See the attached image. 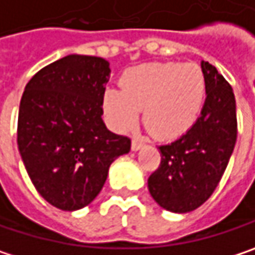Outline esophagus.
<instances>
[{
    "instance_id": "34e87169",
    "label": "esophagus",
    "mask_w": 255,
    "mask_h": 255,
    "mask_svg": "<svg viewBox=\"0 0 255 255\" xmlns=\"http://www.w3.org/2000/svg\"><path fill=\"white\" fill-rule=\"evenodd\" d=\"M143 146V142L139 139H132V151H139Z\"/></svg>"
}]
</instances>
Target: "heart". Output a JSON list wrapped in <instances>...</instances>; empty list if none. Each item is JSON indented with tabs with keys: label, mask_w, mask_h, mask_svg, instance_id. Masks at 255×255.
Masks as SVG:
<instances>
[{
	"label": "heart",
	"mask_w": 255,
	"mask_h": 255,
	"mask_svg": "<svg viewBox=\"0 0 255 255\" xmlns=\"http://www.w3.org/2000/svg\"><path fill=\"white\" fill-rule=\"evenodd\" d=\"M206 99V78L196 64L154 62L128 69L122 90L109 88L104 110L113 126L129 130L143 110V125L156 139L186 133L197 120Z\"/></svg>",
	"instance_id": "obj_1"
}]
</instances>
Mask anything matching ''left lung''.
I'll return each mask as SVG.
<instances>
[{
  "label": "left lung",
  "mask_w": 255,
  "mask_h": 255,
  "mask_svg": "<svg viewBox=\"0 0 255 255\" xmlns=\"http://www.w3.org/2000/svg\"><path fill=\"white\" fill-rule=\"evenodd\" d=\"M206 100L190 129L171 143L159 145V167L148 178L154 200L174 213L202 206L225 173L237 142V107L229 82L202 61Z\"/></svg>",
  "instance_id": "8db88e82"
}]
</instances>
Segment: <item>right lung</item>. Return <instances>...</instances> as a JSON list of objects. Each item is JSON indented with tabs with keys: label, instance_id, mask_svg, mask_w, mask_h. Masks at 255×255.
<instances>
[{
	"label": "right lung",
	"instance_id": "right-lung-1",
	"mask_svg": "<svg viewBox=\"0 0 255 255\" xmlns=\"http://www.w3.org/2000/svg\"><path fill=\"white\" fill-rule=\"evenodd\" d=\"M109 62L68 55L42 68L20 101L17 143L40 196L61 210H78L100 193L112 162L130 151V139L103 119Z\"/></svg>",
	"mask_w": 255,
	"mask_h": 255
}]
</instances>
